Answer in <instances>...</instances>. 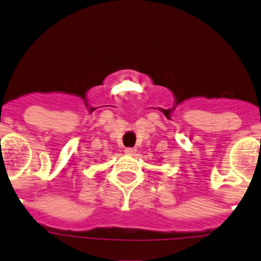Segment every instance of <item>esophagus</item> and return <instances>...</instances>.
I'll list each match as a JSON object with an SVG mask.
<instances>
[{"label": "esophagus", "instance_id": "1", "mask_svg": "<svg viewBox=\"0 0 261 261\" xmlns=\"http://www.w3.org/2000/svg\"><path fill=\"white\" fill-rule=\"evenodd\" d=\"M136 151H138V150H136V147H126L125 149V152L127 153V155H135Z\"/></svg>", "mask_w": 261, "mask_h": 261}]
</instances>
